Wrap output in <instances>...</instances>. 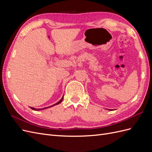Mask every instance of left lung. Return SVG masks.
I'll return each mask as SVG.
<instances>
[{
    "mask_svg": "<svg viewBox=\"0 0 152 152\" xmlns=\"http://www.w3.org/2000/svg\"><path fill=\"white\" fill-rule=\"evenodd\" d=\"M108 110H110V109H108Z\"/></svg>",
    "mask_w": 152,
    "mask_h": 152,
    "instance_id": "1",
    "label": "left lung"
}]
</instances>
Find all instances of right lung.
I'll use <instances>...</instances> for the list:
<instances>
[{
	"instance_id": "obj_1",
	"label": "right lung",
	"mask_w": 152,
	"mask_h": 152,
	"mask_svg": "<svg viewBox=\"0 0 152 152\" xmlns=\"http://www.w3.org/2000/svg\"><path fill=\"white\" fill-rule=\"evenodd\" d=\"M63 99V97H62V98H61L60 100L58 102H57L56 103H55V104H53V105H51V106H49V107H45V108H33V107H30V108H31V109L33 110H36V111H38V110H42L46 109V108H48L52 107H53V106H55V105H57V104H59V103H60L62 102Z\"/></svg>"
}]
</instances>
